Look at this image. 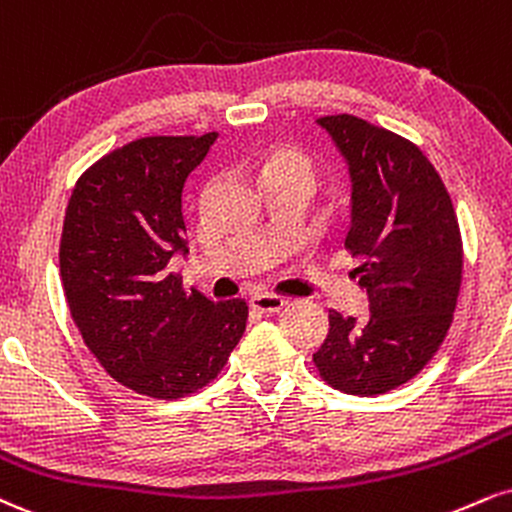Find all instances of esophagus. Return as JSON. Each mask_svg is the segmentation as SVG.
Returning <instances> with one entry per match:
<instances>
[{"mask_svg": "<svg viewBox=\"0 0 512 512\" xmlns=\"http://www.w3.org/2000/svg\"><path fill=\"white\" fill-rule=\"evenodd\" d=\"M288 300L281 298V295L272 293H257L250 298V307L257 312H264V315H272V312H281L286 307Z\"/></svg>", "mask_w": 512, "mask_h": 512, "instance_id": "obj_1", "label": "esophagus"}]
</instances>
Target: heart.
<instances>
[{
	"instance_id": "1",
	"label": "heart",
	"mask_w": 512,
	"mask_h": 512,
	"mask_svg": "<svg viewBox=\"0 0 512 512\" xmlns=\"http://www.w3.org/2000/svg\"><path fill=\"white\" fill-rule=\"evenodd\" d=\"M274 174H298L312 178L315 166H312V159L298 147H276L262 162V176Z\"/></svg>"
}]
</instances>
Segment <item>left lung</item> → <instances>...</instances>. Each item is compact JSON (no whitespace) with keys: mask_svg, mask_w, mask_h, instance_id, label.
I'll list each match as a JSON object with an SVG mask.
<instances>
[{"mask_svg":"<svg viewBox=\"0 0 512 512\" xmlns=\"http://www.w3.org/2000/svg\"><path fill=\"white\" fill-rule=\"evenodd\" d=\"M350 171L346 248L369 315L329 310V334L312 355L324 381L379 396L410 381L448 334L463 281V240L441 176L410 140L350 114L322 116Z\"/></svg>","mask_w":512,"mask_h":512,"instance_id":"8db88e82","label":"left lung"}]
</instances>
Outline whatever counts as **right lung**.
<instances>
[{"mask_svg":"<svg viewBox=\"0 0 512 512\" xmlns=\"http://www.w3.org/2000/svg\"><path fill=\"white\" fill-rule=\"evenodd\" d=\"M217 133L152 135L78 178L59 245L66 303L90 353L135 393L176 400L217 379L248 319L240 298L186 293L169 272L186 255L183 186Z\"/></svg>","mask_w":512,"mask_h":512,"instance_id":"add662e5","label":"right lung"}]
</instances>
